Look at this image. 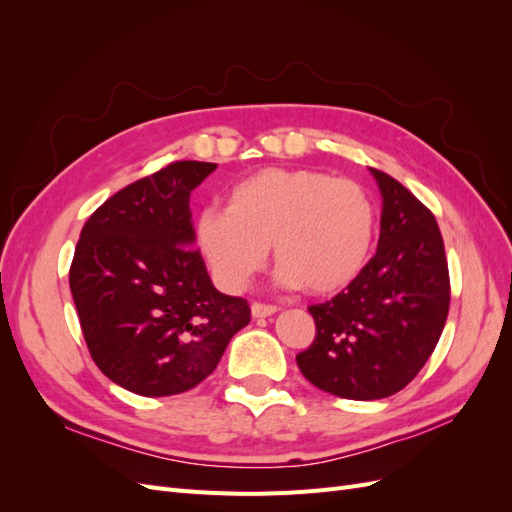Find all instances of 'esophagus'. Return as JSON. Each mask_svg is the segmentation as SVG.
I'll return each mask as SVG.
<instances>
[{
	"label": "esophagus",
	"mask_w": 512,
	"mask_h": 512,
	"mask_svg": "<svg viewBox=\"0 0 512 512\" xmlns=\"http://www.w3.org/2000/svg\"><path fill=\"white\" fill-rule=\"evenodd\" d=\"M275 312H277V307L271 305V303H260V301L252 303V316L254 318H267V316H271Z\"/></svg>",
	"instance_id": "esophagus-1"
}]
</instances>
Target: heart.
I'll return each mask as SVG.
<instances>
[{
  "label": "heart",
  "mask_w": 512,
  "mask_h": 512,
  "mask_svg": "<svg viewBox=\"0 0 512 512\" xmlns=\"http://www.w3.org/2000/svg\"><path fill=\"white\" fill-rule=\"evenodd\" d=\"M194 232L213 277L230 292L265 267L271 243L277 282L320 294L363 269L376 207L352 179L314 168H262L232 185L226 207L200 211Z\"/></svg>",
  "instance_id": "b5f03b06"
}]
</instances>
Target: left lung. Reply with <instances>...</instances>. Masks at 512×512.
Returning a JSON list of instances; mask_svg holds the SVG:
<instances>
[{
	"label": "left lung",
	"mask_w": 512,
	"mask_h": 512,
	"mask_svg": "<svg viewBox=\"0 0 512 512\" xmlns=\"http://www.w3.org/2000/svg\"><path fill=\"white\" fill-rule=\"evenodd\" d=\"M382 192L378 250L333 299L309 305L312 346L301 374L344 399H382L414 380L436 350L451 277L433 213L397 179L371 168Z\"/></svg>",
	"instance_id": "obj_1"
}]
</instances>
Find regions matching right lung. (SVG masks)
Returning a JSON list of instances; mask_svg holds the SVG:
<instances>
[{
    "label": "right lung",
    "instance_id": "obj_1",
    "mask_svg": "<svg viewBox=\"0 0 512 512\" xmlns=\"http://www.w3.org/2000/svg\"><path fill=\"white\" fill-rule=\"evenodd\" d=\"M215 166L170 162L89 215L70 290L91 359L143 397L194 389L218 367L250 305L213 288L194 245L190 192Z\"/></svg>",
    "mask_w": 512,
    "mask_h": 512
}]
</instances>
